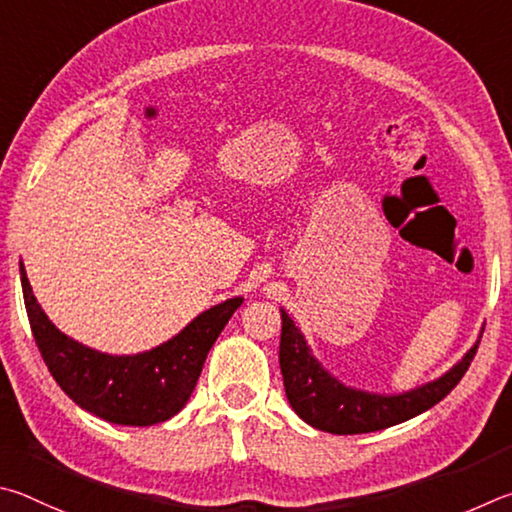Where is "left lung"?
Wrapping results in <instances>:
<instances>
[{"label":"left lung","mask_w":512,"mask_h":512,"mask_svg":"<svg viewBox=\"0 0 512 512\" xmlns=\"http://www.w3.org/2000/svg\"><path fill=\"white\" fill-rule=\"evenodd\" d=\"M281 321L279 364L290 407L310 427L339 436L378 432V429L405 423V420L432 409L461 382L481 339L479 335L470 351L441 378L402 393H373L348 387L342 380H337L312 355L306 335L283 308Z\"/></svg>","instance_id":"1"}]
</instances>
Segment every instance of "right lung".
Wrapping results in <instances>:
<instances>
[{"label":"right lung","instance_id":"add662e5","mask_svg":"<svg viewBox=\"0 0 512 512\" xmlns=\"http://www.w3.org/2000/svg\"><path fill=\"white\" fill-rule=\"evenodd\" d=\"M26 315L53 380L80 409L114 425L150 427L184 409L200 378L206 355L227 326L242 297L218 303L168 342L134 355H110L89 348L51 324L35 299L20 263Z\"/></svg>","mask_w":512,"mask_h":512}]
</instances>
